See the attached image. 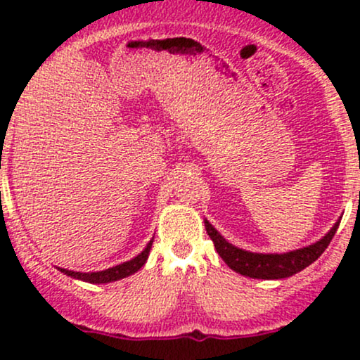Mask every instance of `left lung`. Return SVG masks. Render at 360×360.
Returning a JSON list of instances; mask_svg holds the SVG:
<instances>
[{
    "mask_svg": "<svg viewBox=\"0 0 360 360\" xmlns=\"http://www.w3.org/2000/svg\"><path fill=\"white\" fill-rule=\"evenodd\" d=\"M338 225H340V220L333 225V229L320 242L313 243L309 247L288 252V254H254V252L237 249L232 243L226 242L213 229L212 223L205 220L206 232H208L210 238L213 240L214 249L220 254V257L226 262V266L235 272H238V274L249 276V278L254 279H283L303 271L304 267L315 262L323 254L326 247L332 242Z\"/></svg>",
    "mask_w": 360,
    "mask_h": 360,
    "instance_id": "1",
    "label": "left lung"
}]
</instances>
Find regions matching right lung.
Returning <instances> with one entry per match:
<instances>
[{"label":"right lung","mask_w":360,"mask_h":360,"mask_svg":"<svg viewBox=\"0 0 360 360\" xmlns=\"http://www.w3.org/2000/svg\"><path fill=\"white\" fill-rule=\"evenodd\" d=\"M152 242H154V240L148 242L146 249L140 252V254L135 259L128 260V262L120 264V266L110 267V269H106V271H100V272H74V271H68V269H60V272H64V274L71 276V278L86 281V283H93V284H101V283H111V281H118V279H122V278H127V276L134 274V272H137L140 267H142L143 264H146V260L148 257V252H150V249H152Z\"/></svg>","instance_id":"1"}]
</instances>
